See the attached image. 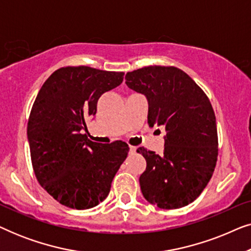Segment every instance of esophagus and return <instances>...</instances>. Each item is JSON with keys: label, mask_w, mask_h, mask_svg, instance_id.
<instances>
[{"label": "esophagus", "mask_w": 251, "mask_h": 251, "mask_svg": "<svg viewBox=\"0 0 251 251\" xmlns=\"http://www.w3.org/2000/svg\"><path fill=\"white\" fill-rule=\"evenodd\" d=\"M136 151H137V149L135 146H130V153H131V154L136 153Z\"/></svg>", "instance_id": "34e87169"}]
</instances>
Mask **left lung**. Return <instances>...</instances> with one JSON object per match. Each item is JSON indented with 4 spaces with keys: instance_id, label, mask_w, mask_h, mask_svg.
Returning a JSON list of instances; mask_svg holds the SVG:
<instances>
[{
    "instance_id": "obj_1",
    "label": "left lung",
    "mask_w": 251,
    "mask_h": 251,
    "mask_svg": "<svg viewBox=\"0 0 251 251\" xmlns=\"http://www.w3.org/2000/svg\"><path fill=\"white\" fill-rule=\"evenodd\" d=\"M126 83L146 96L149 125L164 126L162 155L139 147L146 170L139 184L144 198L161 209L193 202L214 174L218 155L216 116L203 90L179 68L147 66L129 72Z\"/></svg>"
}]
</instances>
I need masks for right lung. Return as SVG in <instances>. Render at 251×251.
<instances>
[{
	"label": "right lung",
	"mask_w": 251,
	"mask_h": 251,
	"mask_svg": "<svg viewBox=\"0 0 251 251\" xmlns=\"http://www.w3.org/2000/svg\"><path fill=\"white\" fill-rule=\"evenodd\" d=\"M123 72L88 66L61 67L50 75L34 101L27 137L41 186L59 203L89 209L104 201L129 152L128 144L91 142L81 133L95 116L100 96L122 83Z\"/></svg>",
	"instance_id": "add662e5"
}]
</instances>
